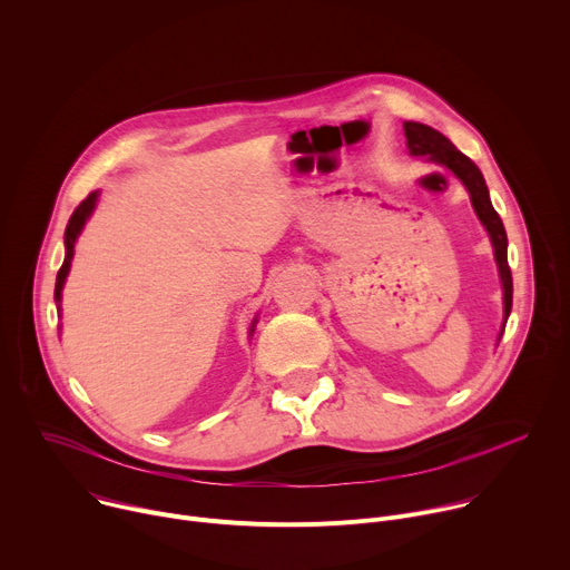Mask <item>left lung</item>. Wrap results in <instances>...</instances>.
I'll use <instances>...</instances> for the list:
<instances>
[{"label":"left lung","instance_id":"8db88e82","mask_svg":"<svg viewBox=\"0 0 570 570\" xmlns=\"http://www.w3.org/2000/svg\"><path fill=\"white\" fill-rule=\"evenodd\" d=\"M403 130H405V139H409V148L413 155H426L429 159L438 161V165L453 171L462 180V185L469 189L471 205H473L480 223L487 227V232H490L492 243H494V255H497L503 291H505L503 299H505V322H508V315L512 311V271L508 264V234H505L501 216L492 207L490 191H487L480 169L435 128L417 124V121H405Z\"/></svg>","mask_w":570,"mask_h":570}]
</instances>
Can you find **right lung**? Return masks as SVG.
I'll use <instances>...</instances> for the list:
<instances>
[{
	"label": "right lung",
	"instance_id": "1",
	"mask_svg": "<svg viewBox=\"0 0 570 570\" xmlns=\"http://www.w3.org/2000/svg\"><path fill=\"white\" fill-rule=\"evenodd\" d=\"M97 198H99V191H92L83 203H80V205L73 209L71 218H69V223H67V229H65V262H62V266H60V271H58L56 291H53V299H56V302H60V291H62L65 277H67V273H69V264H71V257H73V243H76L80 229H83L86 220L90 218V214H92V209H95V205H97ZM250 332H255V330H250Z\"/></svg>",
	"mask_w": 570,
	"mask_h": 570
}]
</instances>
